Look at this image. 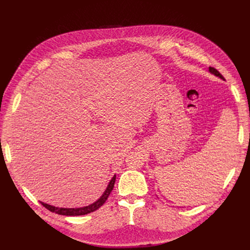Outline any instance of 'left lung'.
<instances>
[{
  "mask_svg": "<svg viewBox=\"0 0 250 250\" xmlns=\"http://www.w3.org/2000/svg\"><path fill=\"white\" fill-rule=\"evenodd\" d=\"M208 72L210 73V74H213V75H215V76L216 77H219V78H220V79H222V80H224V77L222 76V75L220 74V73H219L216 69H214V67H208Z\"/></svg>",
  "mask_w": 250,
  "mask_h": 250,
  "instance_id": "1",
  "label": "left lung"
}]
</instances>
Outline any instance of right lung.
<instances>
[{
	"instance_id": "add662e5",
	"label": "right lung",
	"mask_w": 250,
	"mask_h": 250,
	"mask_svg": "<svg viewBox=\"0 0 250 250\" xmlns=\"http://www.w3.org/2000/svg\"><path fill=\"white\" fill-rule=\"evenodd\" d=\"M116 183V175H113V177L110 179V181L108 183V186L105 188L104 193L101 195V197L96 200L95 202L88 204L86 207H82V208H58V207H54V206H50L48 203H43L42 202V206L48 208L49 210L53 211V213L58 214V215H63V216H82V215H86L92 213V211H95L96 209L99 208L100 207H102L104 202L107 200L109 194L111 193L113 186H115Z\"/></svg>"
}]
</instances>
